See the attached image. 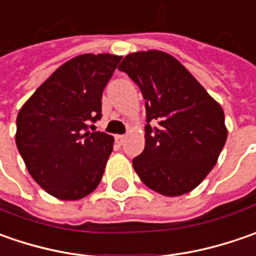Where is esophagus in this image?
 <instances>
[{
	"label": "esophagus",
	"mask_w": 256,
	"mask_h": 256,
	"mask_svg": "<svg viewBox=\"0 0 256 256\" xmlns=\"http://www.w3.org/2000/svg\"><path fill=\"white\" fill-rule=\"evenodd\" d=\"M115 141L120 144V145H122V144L125 142V135H116V136H115Z\"/></svg>",
	"instance_id": "obj_1"
}]
</instances>
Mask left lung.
<instances>
[{
	"mask_svg": "<svg viewBox=\"0 0 256 256\" xmlns=\"http://www.w3.org/2000/svg\"><path fill=\"white\" fill-rule=\"evenodd\" d=\"M141 88L146 108L145 148L132 160L141 181L165 196L195 190L226 142L224 110L195 76L158 50L128 54L118 66ZM158 122L156 127L149 124Z\"/></svg>",
	"mask_w": 256,
	"mask_h": 256,
	"instance_id": "1",
	"label": "left lung"
}]
</instances>
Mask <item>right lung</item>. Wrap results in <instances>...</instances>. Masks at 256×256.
<instances>
[{"label":"right lung","instance_id":"obj_1","mask_svg":"<svg viewBox=\"0 0 256 256\" xmlns=\"http://www.w3.org/2000/svg\"><path fill=\"white\" fill-rule=\"evenodd\" d=\"M121 58L74 56L36 88L16 115L15 142L25 166L58 200H81L101 182L114 136L91 132L86 124L101 118L102 91Z\"/></svg>","mask_w":256,"mask_h":256}]
</instances>
